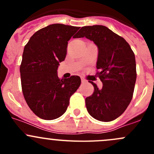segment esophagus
Here are the masks:
<instances>
[{
    "label": "esophagus",
    "mask_w": 154,
    "mask_h": 154,
    "mask_svg": "<svg viewBox=\"0 0 154 154\" xmlns=\"http://www.w3.org/2000/svg\"><path fill=\"white\" fill-rule=\"evenodd\" d=\"M81 82H82V83H86L87 82V80L84 78H81Z\"/></svg>",
    "instance_id": "34e87169"
}]
</instances>
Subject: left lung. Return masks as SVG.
Masks as SVG:
<instances>
[{
  "mask_svg": "<svg viewBox=\"0 0 154 154\" xmlns=\"http://www.w3.org/2000/svg\"><path fill=\"white\" fill-rule=\"evenodd\" d=\"M75 38L86 37L98 49L96 68L103 83L99 89L86 98L90 116L100 122H111L119 118L130 104L136 80V59L130 45L120 35L103 25L82 27Z\"/></svg>",
  "mask_w": 154,
  "mask_h": 154,
  "instance_id": "1",
  "label": "left lung"
}]
</instances>
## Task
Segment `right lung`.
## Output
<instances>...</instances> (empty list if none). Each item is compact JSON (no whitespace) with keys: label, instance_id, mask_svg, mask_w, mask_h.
Segmentation results:
<instances>
[{"label":"right lung","instance_id":"add662e5","mask_svg":"<svg viewBox=\"0 0 154 154\" xmlns=\"http://www.w3.org/2000/svg\"><path fill=\"white\" fill-rule=\"evenodd\" d=\"M80 29L50 24L35 32L24 47L20 66L21 88L28 106L40 119L54 120L63 116L70 97L80 86L79 76L61 79L60 63L67 54L68 42Z\"/></svg>","mask_w":154,"mask_h":154}]
</instances>
